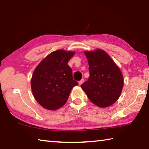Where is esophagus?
I'll return each instance as SVG.
<instances>
[{
	"mask_svg": "<svg viewBox=\"0 0 149 149\" xmlns=\"http://www.w3.org/2000/svg\"><path fill=\"white\" fill-rule=\"evenodd\" d=\"M83 82H84V79H81V80H80L79 81V85H81V84H82Z\"/></svg>",
	"mask_w": 149,
	"mask_h": 149,
	"instance_id": "obj_1",
	"label": "esophagus"
}]
</instances>
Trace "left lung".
I'll use <instances>...</instances> for the list:
<instances>
[{
  "instance_id": "1",
  "label": "left lung",
  "mask_w": 149,
  "mask_h": 149,
  "mask_svg": "<svg viewBox=\"0 0 149 149\" xmlns=\"http://www.w3.org/2000/svg\"><path fill=\"white\" fill-rule=\"evenodd\" d=\"M90 76L81 85L90 100L100 107H107L119 98L123 90V74L117 64L102 49L85 51Z\"/></svg>"
}]
</instances>
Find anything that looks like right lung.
<instances>
[{"label": "right lung", "instance_id": "1", "mask_svg": "<svg viewBox=\"0 0 149 149\" xmlns=\"http://www.w3.org/2000/svg\"><path fill=\"white\" fill-rule=\"evenodd\" d=\"M74 54L63 49L53 51L34 70L32 91L38 103L45 109L56 110L63 106L73 87L78 85L68 64Z\"/></svg>", "mask_w": 149, "mask_h": 149}]
</instances>
